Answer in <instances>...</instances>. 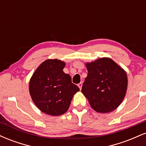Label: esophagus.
Here are the masks:
<instances>
[{"label":"esophagus","mask_w":146,"mask_h":146,"mask_svg":"<svg viewBox=\"0 0 146 146\" xmlns=\"http://www.w3.org/2000/svg\"><path fill=\"white\" fill-rule=\"evenodd\" d=\"M78 86L79 88H80V89L81 90V89H82V82H80V84H78Z\"/></svg>","instance_id":"esophagus-1"}]
</instances>
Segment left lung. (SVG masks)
<instances>
[{"instance_id":"left-lung-1","label":"left lung","mask_w":146,"mask_h":146,"mask_svg":"<svg viewBox=\"0 0 146 146\" xmlns=\"http://www.w3.org/2000/svg\"><path fill=\"white\" fill-rule=\"evenodd\" d=\"M88 75L82 93L95 111L107 113L115 110L123 101L128 86L126 73L108 58L86 63Z\"/></svg>"}]
</instances>
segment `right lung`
<instances>
[{
    "mask_svg": "<svg viewBox=\"0 0 146 146\" xmlns=\"http://www.w3.org/2000/svg\"><path fill=\"white\" fill-rule=\"evenodd\" d=\"M65 63L60 60H46L37 68L29 82L33 102L42 113L59 116L67 111L72 99L80 90L71 78L64 73Z\"/></svg>",
    "mask_w": 146,
    "mask_h": 146,
    "instance_id": "add662e5",
    "label": "right lung"
}]
</instances>
